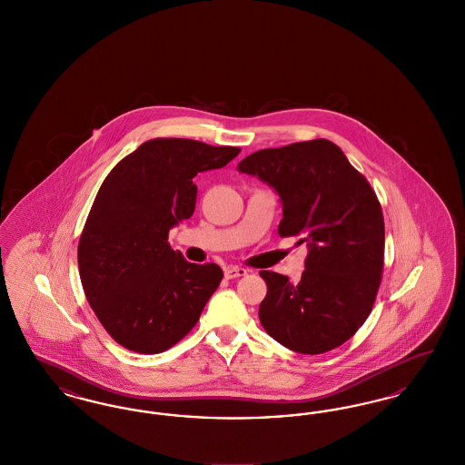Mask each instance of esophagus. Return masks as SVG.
Returning a JSON list of instances; mask_svg holds the SVG:
<instances>
[{
    "label": "esophagus",
    "mask_w": 465,
    "mask_h": 465,
    "mask_svg": "<svg viewBox=\"0 0 465 465\" xmlns=\"http://www.w3.org/2000/svg\"><path fill=\"white\" fill-rule=\"evenodd\" d=\"M243 275H247V270L242 266H224V277L226 279H237V277H243Z\"/></svg>",
    "instance_id": "esophagus-1"
}]
</instances>
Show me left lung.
Masks as SVG:
<instances>
[{
  "instance_id": "obj_1",
  "label": "left lung",
  "mask_w": 465,
  "mask_h": 465,
  "mask_svg": "<svg viewBox=\"0 0 465 465\" xmlns=\"http://www.w3.org/2000/svg\"><path fill=\"white\" fill-rule=\"evenodd\" d=\"M239 171L268 183L282 200L281 237L307 242L302 281L262 270L265 331L300 354L343 345L364 324L381 282L385 224L375 190L328 139L266 148Z\"/></svg>"
}]
</instances>
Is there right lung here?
<instances>
[{
    "label": "right lung",
    "mask_w": 465,
    "mask_h": 465,
    "mask_svg": "<svg viewBox=\"0 0 465 465\" xmlns=\"http://www.w3.org/2000/svg\"><path fill=\"white\" fill-rule=\"evenodd\" d=\"M235 146L156 137L122 158L103 181L78 242L89 305L122 347L160 354L193 330L223 270L171 249L169 230L192 218L195 177L222 169Z\"/></svg>",
    "instance_id": "right-lung-1"
}]
</instances>
